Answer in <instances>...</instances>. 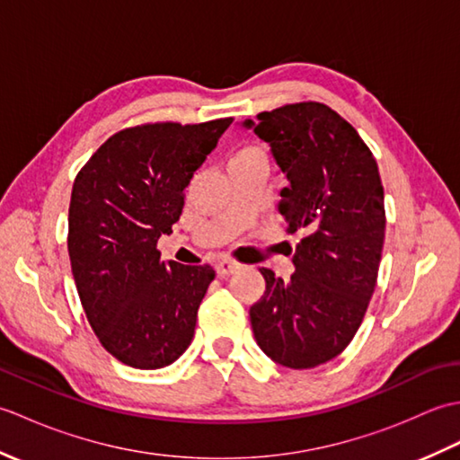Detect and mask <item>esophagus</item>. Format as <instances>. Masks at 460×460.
I'll use <instances>...</instances> for the list:
<instances>
[{
	"label": "esophagus",
	"mask_w": 460,
	"mask_h": 460,
	"mask_svg": "<svg viewBox=\"0 0 460 460\" xmlns=\"http://www.w3.org/2000/svg\"><path fill=\"white\" fill-rule=\"evenodd\" d=\"M215 269H217V275L219 277H229V275H233V272H237L241 269V265H239V262H235V261L223 259V261L217 262V265H215Z\"/></svg>",
	"instance_id": "esophagus-1"
}]
</instances>
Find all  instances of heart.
Segmentation results:
<instances>
[{"mask_svg":"<svg viewBox=\"0 0 460 460\" xmlns=\"http://www.w3.org/2000/svg\"><path fill=\"white\" fill-rule=\"evenodd\" d=\"M247 162H267L265 152H262L257 144H243L241 148L231 154V164H247Z\"/></svg>","mask_w":460,"mask_h":460,"instance_id":"b5f03b06","label":"heart"}]
</instances>
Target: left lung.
<instances>
[{
    "label": "left lung",
    "mask_w": 460,
    "mask_h": 460,
    "mask_svg": "<svg viewBox=\"0 0 460 460\" xmlns=\"http://www.w3.org/2000/svg\"><path fill=\"white\" fill-rule=\"evenodd\" d=\"M243 126L287 173L279 213L302 237L290 280L259 269L267 290L251 306V326L277 364L316 367L348 348L374 295L385 239L377 164L354 126L322 102L279 106Z\"/></svg>",
    "instance_id": "obj_1"
}]
</instances>
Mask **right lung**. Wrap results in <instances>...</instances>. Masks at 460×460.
Here are the masks:
<instances>
[{
	"label": "right lung",
	"instance_id": "1",
	"mask_svg": "<svg viewBox=\"0 0 460 460\" xmlns=\"http://www.w3.org/2000/svg\"><path fill=\"white\" fill-rule=\"evenodd\" d=\"M233 119L146 122L112 134L76 173L68 257L89 324L122 364L160 369L193 340L215 270L160 259L183 190Z\"/></svg>",
	"mask_w": 460,
	"mask_h": 460
}]
</instances>
